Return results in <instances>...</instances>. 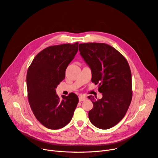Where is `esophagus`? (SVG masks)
Returning <instances> with one entry per match:
<instances>
[{
	"instance_id": "34e87169",
	"label": "esophagus",
	"mask_w": 158,
	"mask_h": 158,
	"mask_svg": "<svg viewBox=\"0 0 158 158\" xmlns=\"http://www.w3.org/2000/svg\"><path fill=\"white\" fill-rule=\"evenodd\" d=\"M86 98H87L85 96H80L79 97V101H80V102H82V101L85 100Z\"/></svg>"
}]
</instances>
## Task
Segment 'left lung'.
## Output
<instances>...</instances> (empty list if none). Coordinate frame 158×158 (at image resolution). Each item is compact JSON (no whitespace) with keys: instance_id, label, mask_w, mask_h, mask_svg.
<instances>
[{"instance_id":"8db88e82","label":"left lung","mask_w":158,"mask_h":158,"mask_svg":"<svg viewBox=\"0 0 158 158\" xmlns=\"http://www.w3.org/2000/svg\"><path fill=\"white\" fill-rule=\"evenodd\" d=\"M79 50L91 69L92 82L98 84V91L102 94L101 99L88 97L93 104L88 113L89 121L98 128H111L123 119L131 101L128 63L118 50L106 43H81Z\"/></svg>"}]
</instances>
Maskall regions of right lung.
<instances>
[{
	"label": "right lung",
	"mask_w": 158,
	"mask_h": 158,
	"mask_svg": "<svg viewBox=\"0 0 158 158\" xmlns=\"http://www.w3.org/2000/svg\"><path fill=\"white\" fill-rule=\"evenodd\" d=\"M78 50V43L50 46L37 54L27 74L28 98L31 111L48 129L62 128L71 121L78 103L71 93L60 99L56 88L65 77V70Z\"/></svg>",
	"instance_id": "add662e5"
}]
</instances>
